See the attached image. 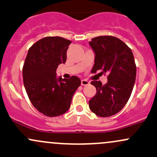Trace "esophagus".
Returning <instances> with one entry per match:
<instances>
[{"label": "esophagus", "instance_id": "34e87169", "mask_svg": "<svg viewBox=\"0 0 157 157\" xmlns=\"http://www.w3.org/2000/svg\"><path fill=\"white\" fill-rule=\"evenodd\" d=\"M81 84H82V86L88 85H89V82L87 80H86V79H83V80H82V82H81Z\"/></svg>", "mask_w": 157, "mask_h": 157}]
</instances>
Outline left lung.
Here are the masks:
<instances>
[{
	"label": "left lung",
	"mask_w": 157,
	"mask_h": 157,
	"mask_svg": "<svg viewBox=\"0 0 157 157\" xmlns=\"http://www.w3.org/2000/svg\"><path fill=\"white\" fill-rule=\"evenodd\" d=\"M95 53L91 73L102 70L108 82L92 81L97 94L89 101L92 112L102 117H110L125 106L132 94L136 76V65L132 50L112 36H100L89 42Z\"/></svg>",
	"instance_id": "obj_1"
}]
</instances>
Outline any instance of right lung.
<instances>
[{
	"mask_svg": "<svg viewBox=\"0 0 157 157\" xmlns=\"http://www.w3.org/2000/svg\"><path fill=\"white\" fill-rule=\"evenodd\" d=\"M70 40L47 36L29 48L23 66V82L32 105L48 117H57L70 109L72 96L81 85L77 76L57 78L56 70L65 63Z\"/></svg>",
	"mask_w": 157,
	"mask_h": 157,
	"instance_id": "obj_1",
	"label": "right lung"
}]
</instances>
